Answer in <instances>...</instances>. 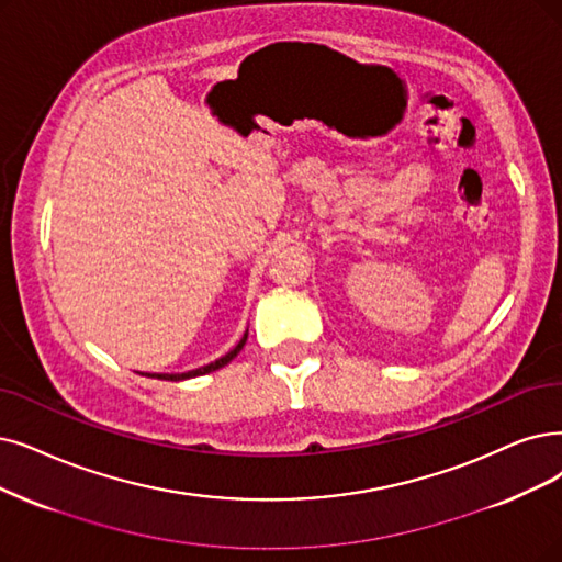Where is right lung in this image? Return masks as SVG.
Wrapping results in <instances>:
<instances>
[{"label":"right lung","mask_w":562,"mask_h":562,"mask_svg":"<svg viewBox=\"0 0 562 562\" xmlns=\"http://www.w3.org/2000/svg\"><path fill=\"white\" fill-rule=\"evenodd\" d=\"M246 336H249V329L244 331V336L239 339V344L233 348V350H228L226 355L223 357H218V359H214V362H210V364H205V367H198V369H193V371H187V373H143V375H151V378H159V380H189V378H195V375H205V373H212V371H216V369H221V367H226V364H231L233 359L239 355V350L244 348V344H246Z\"/></svg>","instance_id":"right-lung-1"}]
</instances>
